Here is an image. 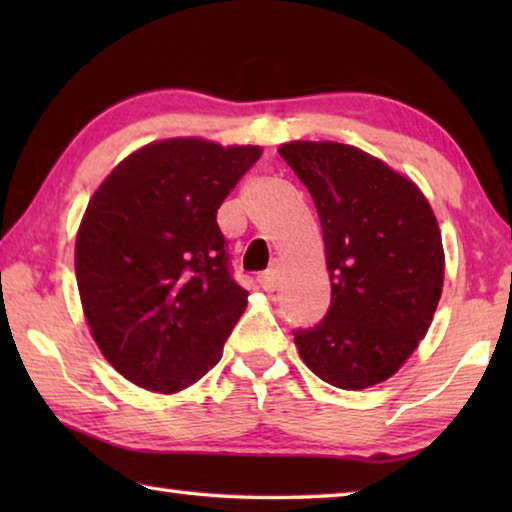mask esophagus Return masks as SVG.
<instances>
[{
	"mask_svg": "<svg viewBox=\"0 0 512 512\" xmlns=\"http://www.w3.org/2000/svg\"><path fill=\"white\" fill-rule=\"evenodd\" d=\"M280 277H282V266L275 262L266 273L259 275V284H262L264 291H275L280 287Z\"/></svg>",
	"mask_w": 512,
	"mask_h": 512,
	"instance_id": "1",
	"label": "esophagus"
}]
</instances>
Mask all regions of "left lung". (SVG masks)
Instances as JSON below:
<instances>
[{
    "label": "left lung",
    "instance_id": "obj_1",
    "mask_svg": "<svg viewBox=\"0 0 512 512\" xmlns=\"http://www.w3.org/2000/svg\"><path fill=\"white\" fill-rule=\"evenodd\" d=\"M277 153L314 198L332 305L293 341L305 366L343 391L400 370L429 332L445 250L427 196L409 176L350 144L296 140Z\"/></svg>",
    "mask_w": 512,
    "mask_h": 512
}]
</instances>
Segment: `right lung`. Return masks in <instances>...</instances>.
Listing matches in <instances>:
<instances>
[{"instance_id":"add662e5","label":"right lung","mask_w":512,"mask_h":512,"mask_svg":"<svg viewBox=\"0 0 512 512\" xmlns=\"http://www.w3.org/2000/svg\"><path fill=\"white\" fill-rule=\"evenodd\" d=\"M262 146L169 137L126 155L76 232L90 334L121 377L173 395L219 363L248 305L228 273L216 210Z\"/></svg>"}]
</instances>
